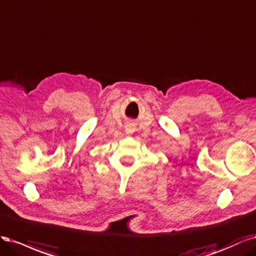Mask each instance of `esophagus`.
Returning <instances> with one entry per match:
<instances>
[{"label": "esophagus", "mask_w": 256, "mask_h": 256, "mask_svg": "<svg viewBox=\"0 0 256 256\" xmlns=\"http://www.w3.org/2000/svg\"><path fill=\"white\" fill-rule=\"evenodd\" d=\"M134 126H130V124H128V126H126V133L128 134H132V133H134Z\"/></svg>", "instance_id": "34e87169"}]
</instances>
